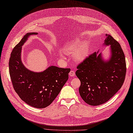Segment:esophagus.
<instances>
[{"label":"esophagus","mask_w":133,"mask_h":133,"mask_svg":"<svg viewBox=\"0 0 133 133\" xmlns=\"http://www.w3.org/2000/svg\"><path fill=\"white\" fill-rule=\"evenodd\" d=\"M69 76H74L75 75L74 71H70V72L69 73Z\"/></svg>","instance_id":"esophagus-1"}]
</instances>
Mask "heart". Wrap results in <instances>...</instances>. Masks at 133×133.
Segmentation results:
<instances>
[{
	"label": "heart",
	"mask_w": 133,
	"mask_h": 133,
	"mask_svg": "<svg viewBox=\"0 0 133 133\" xmlns=\"http://www.w3.org/2000/svg\"><path fill=\"white\" fill-rule=\"evenodd\" d=\"M62 52L65 54H72L73 60L77 62L84 61L89 54V47L85 41L80 38H76L68 42L62 47ZM62 58L64 55L60 54Z\"/></svg>",
	"instance_id": "heart-1"
}]
</instances>
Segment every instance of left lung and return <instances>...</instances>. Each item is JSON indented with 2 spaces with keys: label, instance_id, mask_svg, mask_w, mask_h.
I'll use <instances>...</instances> for the list:
<instances>
[{
  "label": "left lung",
  "instance_id": "obj_1",
  "mask_svg": "<svg viewBox=\"0 0 133 133\" xmlns=\"http://www.w3.org/2000/svg\"><path fill=\"white\" fill-rule=\"evenodd\" d=\"M102 46L109 47V56L95 52L77 67L75 74L81 82L79 94L83 100L91 106L108 101L124 82L126 64L124 53L118 42L106 34Z\"/></svg>",
  "mask_w": 133,
  "mask_h": 133
}]
</instances>
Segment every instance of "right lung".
I'll return each mask as SVG.
<instances>
[{"label":"right lung","instance_id":"1","mask_svg":"<svg viewBox=\"0 0 133 133\" xmlns=\"http://www.w3.org/2000/svg\"><path fill=\"white\" fill-rule=\"evenodd\" d=\"M37 32L27 33L11 53L9 71L11 81L20 98L29 105L44 108L52 103L68 79L70 68L50 66L36 72L27 68L22 60V46Z\"/></svg>","mask_w":133,"mask_h":133}]
</instances>
